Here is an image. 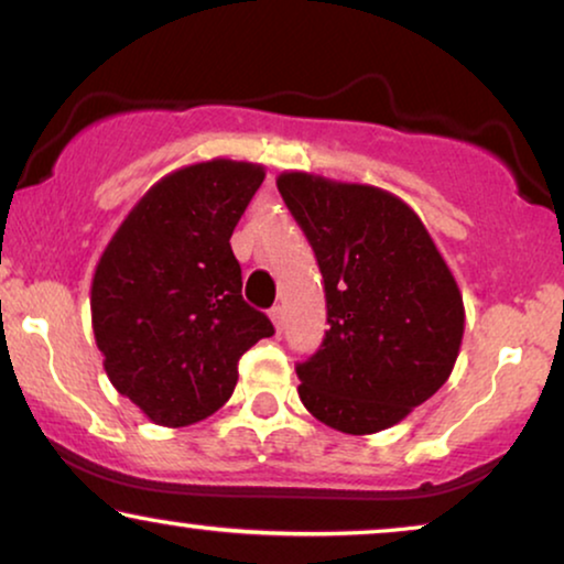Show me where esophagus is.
Wrapping results in <instances>:
<instances>
[{"mask_svg":"<svg viewBox=\"0 0 564 564\" xmlns=\"http://www.w3.org/2000/svg\"><path fill=\"white\" fill-rule=\"evenodd\" d=\"M268 314H270V319H273L278 333H281V329H283V310H281V306H273V310H270Z\"/></svg>","mask_w":564,"mask_h":564,"instance_id":"34e87169","label":"esophagus"}]
</instances>
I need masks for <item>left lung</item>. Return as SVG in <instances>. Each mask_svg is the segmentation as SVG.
I'll use <instances>...</instances> for the list:
<instances>
[{"label": "left lung", "mask_w": 564, "mask_h": 564, "mask_svg": "<svg viewBox=\"0 0 564 564\" xmlns=\"http://www.w3.org/2000/svg\"><path fill=\"white\" fill-rule=\"evenodd\" d=\"M275 185L325 278L329 329L296 366L299 397L340 433L387 431L452 377L464 337L456 278L397 195L310 172Z\"/></svg>", "instance_id": "1"}]
</instances>
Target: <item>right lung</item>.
<instances>
[{"mask_svg": "<svg viewBox=\"0 0 564 564\" xmlns=\"http://www.w3.org/2000/svg\"><path fill=\"white\" fill-rule=\"evenodd\" d=\"M265 167L212 160L141 195L93 278V329L110 384L156 425L214 415L237 387L242 352L275 333L242 299L231 231Z\"/></svg>", "mask_w": 564, "mask_h": 564, "instance_id": "obj_1", "label": "right lung"}]
</instances>
